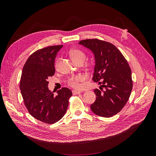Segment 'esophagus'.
I'll list each match as a JSON object with an SVG mask.
<instances>
[{"instance_id": "1", "label": "esophagus", "mask_w": 156, "mask_h": 156, "mask_svg": "<svg viewBox=\"0 0 156 156\" xmlns=\"http://www.w3.org/2000/svg\"><path fill=\"white\" fill-rule=\"evenodd\" d=\"M72 93L73 95H76V94H81V91H78V90H73Z\"/></svg>"}]
</instances>
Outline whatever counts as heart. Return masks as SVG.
Wrapping results in <instances>:
<instances>
[{"mask_svg": "<svg viewBox=\"0 0 156 156\" xmlns=\"http://www.w3.org/2000/svg\"><path fill=\"white\" fill-rule=\"evenodd\" d=\"M69 55L70 56V57L72 58V59L77 64L79 62H83V61L86 58L85 53L79 49H71L69 52ZM59 61V58H57L55 61V66L56 68L58 67ZM84 80H85V76L82 74L72 75V76H70L68 79V84L70 87H73V88L78 89L81 87L80 83L84 81Z\"/></svg>", "mask_w": 156, "mask_h": 156, "instance_id": "heart-1", "label": "heart"}]
</instances>
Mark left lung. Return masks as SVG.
Returning a JSON list of instances; mask_svg holds the SVG:
<instances>
[{"mask_svg":"<svg viewBox=\"0 0 156 156\" xmlns=\"http://www.w3.org/2000/svg\"><path fill=\"white\" fill-rule=\"evenodd\" d=\"M79 44L92 51L96 60L92 80L105 88V90L101 87L94 89L96 99L90 105L91 110L102 117L116 115L128 101L133 88L129 64L117 48L108 41L87 39Z\"/></svg>","mask_w":156,"mask_h":156,"instance_id":"1","label":"left lung"}]
</instances>
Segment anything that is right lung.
Returning a JSON list of instances; mask_svg holds the SVG:
<instances>
[{"label": "right lung", "instance_id": "right-lung-1", "mask_svg": "<svg viewBox=\"0 0 156 156\" xmlns=\"http://www.w3.org/2000/svg\"><path fill=\"white\" fill-rule=\"evenodd\" d=\"M62 45L38 49L28 58L23 66L20 90L24 104L34 119L48 124H54L65 115L72 92L63 87L54 95L48 88L49 77L55 73V58Z\"/></svg>", "mask_w": 156, "mask_h": 156}]
</instances>
